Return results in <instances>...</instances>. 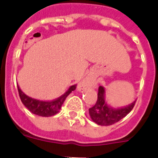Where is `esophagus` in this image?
I'll use <instances>...</instances> for the list:
<instances>
[{"label":"esophagus","instance_id":"1","mask_svg":"<svg viewBox=\"0 0 158 158\" xmlns=\"http://www.w3.org/2000/svg\"><path fill=\"white\" fill-rule=\"evenodd\" d=\"M93 84H94V82H93V81L92 80V79L87 78L85 80L82 81L78 85L77 89L79 91H85L86 89L93 87Z\"/></svg>","mask_w":158,"mask_h":158}]
</instances>
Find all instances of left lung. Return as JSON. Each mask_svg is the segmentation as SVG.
<instances>
[{"mask_svg": "<svg viewBox=\"0 0 158 158\" xmlns=\"http://www.w3.org/2000/svg\"><path fill=\"white\" fill-rule=\"evenodd\" d=\"M135 101L123 107H110L105 100V89L100 86L98 89V97L96 104L89 108V115L92 120L100 126H110L122 119L133 109Z\"/></svg>", "mask_w": 158, "mask_h": 158, "instance_id": "8db88e82", "label": "left lung"}]
</instances>
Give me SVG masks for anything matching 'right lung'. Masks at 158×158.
<instances>
[{"label":"right lung","instance_id":"1","mask_svg":"<svg viewBox=\"0 0 158 158\" xmlns=\"http://www.w3.org/2000/svg\"><path fill=\"white\" fill-rule=\"evenodd\" d=\"M76 86L77 85H71L64 94H62L58 98L51 100V101H45V100H36V99L31 98L30 96H27L25 93H23L20 88L19 87V85H17V88L22 103L31 112L35 114V115H40V116L49 117L52 116V115L59 112L61 107H62V104L64 103L66 97L73 90L76 89Z\"/></svg>","mask_w":158,"mask_h":158}]
</instances>
